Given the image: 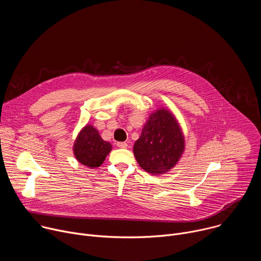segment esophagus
<instances>
[{"instance_id": "obj_1", "label": "esophagus", "mask_w": 261, "mask_h": 261, "mask_svg": "<svg viewBox=\"0 0 261 261\" xmlns=\"http://www.w3.org/2000/svg\"><path fill=\"white\" fill-rule=\"evenodd\" d=\"M117 145H118L119 147H121V148H126V147L128 146V144H127L126 142H124V141H123V142H118Z\"/></svg>"}]
</instances>
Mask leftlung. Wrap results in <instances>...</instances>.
I'll use <instances>...</instances> for the list:
<instances>
[{"instance_id":"left-lung-1","label":"left lung","mask_w":261,"mask_h":261,"mask_svg":"<svg viewBox=\"0 0 261 261\" xmlns=\"http://www.w3.org/2000/svg\"><path fill=\"white\" fill-rule=\"evenodd\" d=\"M185 151V136L171 111L157 108L145 122L133 153L142 169L159 175L172 169Z\"/></svg>"}]
</instances>
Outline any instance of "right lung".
I'll return each instance as SVG.
<instances>
[{
	"label": "right lung",
	"instance_id": "add662e5",
	"mask_svg": "<svg viewBox=\"0 0 261 261\" xmlns=\"http://www.w3.org/2000/svg\"><path fill=\"white\" fill-rule=\"evenodd\" d=\"M111 144L100 136L98 130L92 126H85L73 144V154L76 160L89 168L99 167L110 153Z\"/></svg>",
	"mask_w": 261,
	"mask_h": 261
}]
</instances>
